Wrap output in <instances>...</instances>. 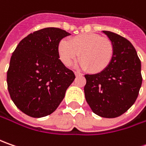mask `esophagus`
<instances>
[{"mask_svg":"<svg viewBox=\"0 0 146 146\" xmlns=\"http://www.w3.org/2000/svg\"><path fill=\"white\" fill-rule=\"evenodd\" d=\"M75 75H76V76H83V74H82V73H80V72H79V71H76V72H75Z\"/></svg>","mask_w":146,"mask_h":146,"instance_id":"esophagus-1","label":"esophagus"}]
</instances>
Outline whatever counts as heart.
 Returning a JSON list of instances; mask_svg holds the SVG:
<instances>
[{
    "instance_id": "b5f03b06",
    "label": "heart",
    "mask_w": 146,
    "mask_h": 146,
    "mask_svg": "<svg viewBox=\"0 0 146 146\" xmlns=\"http://www.w3.org/2000/svg\"><path fill=\"white\" fill-rule=\"evenodd\" d=\"M60 58L66 66H70L79 58L80 66L93 73H99L107 68L114 54L111 41L98 34L84 33L72 37L69 42L59 43Z\"/></svg>"
}]
</instances>
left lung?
Segmentation results:
<instances>
[{"label": "left lung", "mask_w": 146, "mask_h": 146, "mask_svg": "<svg viewBox=\"0 0 146 146\" xmlns=\"http://www.w3.org/2000/svg\"><path fill=\"white\" fill-rule=\"evenodd\" d=\"M111 41L114 54L106 70L85 75V99L93 113L103 118H116L136 102L142 84L141 64L132 43L124 37L102 31Z\"/></svg>", "instance_id": "left-lung-1"}]
</instances>
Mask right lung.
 <instances>
[{"mask_svg":"<svg viewBox=\"0 0 146 146\" xmlns=\"http://www.w3.org/2000/svg\"><path fill=\"white\" fill-rule=\"evenodd\" d=\"M70 33L46 27L23 38L11 56L7 85L15 106L26 115L41 118L52 114L74 81V72L59 59L61 40Z\"/></svg>","mask_w":146,"mask_h":146,"instance_id":"obj_1","label":"right lung"}]
</instances>
